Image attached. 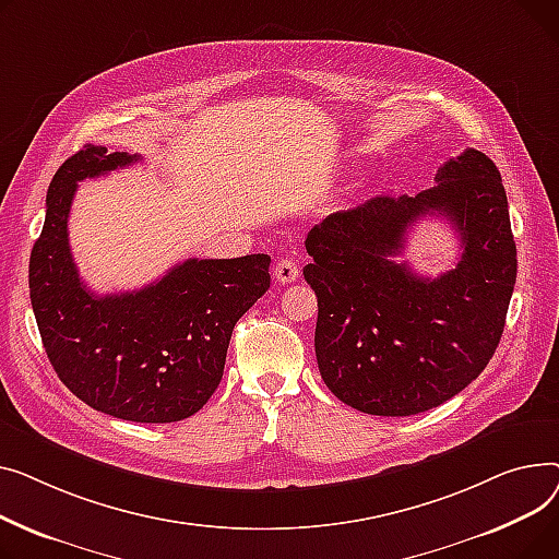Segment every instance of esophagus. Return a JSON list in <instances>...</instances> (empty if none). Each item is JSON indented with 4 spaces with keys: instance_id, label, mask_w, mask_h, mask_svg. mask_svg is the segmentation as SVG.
<instances>
[{
    "instance_id": "esophagus-1",
    "label": "esophagus",
    "mask_w": 559,
    "mask_h": 559,
    "mask_svg": "<svg viewBox=\"0 0 559 559\" xmlns=\"http://www.w3.org/2000/svg\"><path fill=\"white\" fill-rule=\"evenodd\" d=\"M298 261L295 259H290V257H282L277 264H275V269H273V275H275V280L277 282H282V284H290V282H295L298 280Z\"/></svg>"
}]
</instances>
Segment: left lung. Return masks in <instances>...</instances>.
<instances>
[{
    "mask_svg": "<svg viewBox=\"0 0 559 559\" xmlns=\"http://www.w3.org/2000/svg\"><path fill=\"white\" fill-rule=\"evenodd\" d=\"M436 182L330 214L305 241L320 377L360 413L406 417L444 404L485 370L503 334L516 246L497 164L467 148ZM424 215L447 217L464 246L456 269L436 281L391 259Z\"/></svg>",
    "mask_w": 559,
    "mask_h": 559,
    "instance_id": "left-lung-1",
    "label": "left lung"
}]
</instances>
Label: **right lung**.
Returning <instances> with one entry per match:
<instances>
[{
	"label": "right lung",
	"instance_id": "add662e5",
	"mask_svg": "<svg viewBox=\"0 0 559 559\" xmlns=\"http://www.w3.org/2000/svg\"><path fill=\"white\" fill-rule=\"evenodd\" d=\"M138 159L87 144L62 162L31 250L28 288L49 364L81 402L119 419L167 424L214 395L237 320L271 286V257L187 259L140 290L92 293L68 235L76 182Z\"/></svg>",
	"mask_w": 559,
	"mask_h": 559
}]
</instances>
